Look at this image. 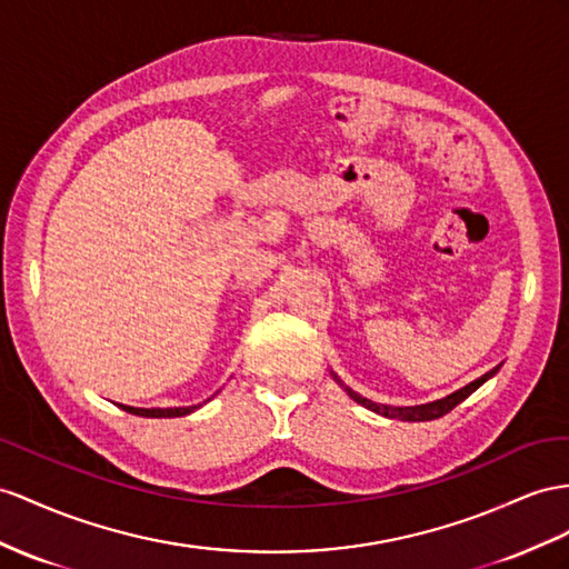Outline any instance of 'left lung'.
Returning a JSON list of instances; mask_svg holds the SVG:
<instances>
[{"label": "left lung", "mask_w": 569, "mask_h": 569, "mask_svg": "<svg viewBox=\"0 0 569 569\" xmlns=\"http://www.w3.org/2000/svg\"><path fill=\"white\" fill-rule=\"evenodd\" d=\"M500 370V366L498 368H492L490 372H486L483 377H478V380H473L471 385H466V387H461L459 391H455V395H449V397H445V399H437V401H430V403H420V406H385V403H375V401H370V399H366V397H360V395H356L353 389H348V387H343L346 391H348V397H351L353 401H358L360 406H366V409H370V411H375V413H380V416H387V418H399V420H411V423H416V420H435V418H442L445 413H449L451 409H455V406H459L466 397L469 395H473V391L483 385L486 380H490V377ZM333 380L337 382H341L337 375H333Z\"/></svg>", "instance_id": "1"}]
</instances>
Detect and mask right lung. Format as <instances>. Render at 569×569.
Instances as JSON below:
<instances>
[{"mask_svg":"<svg viewBox=\"0 0 569 569\" xmlns=\"http://www.w3.org/2000/svg\"><path fill=\"white\" fill-rule=\"evenodd\" d=\"M120 409H124L127 413H134V416H143V418H180V416H187L192 413L197 406H180V409H134V406H124L120 403Z\"/></svg>","mask_w":569,"mask_h":569,"instance_id":"add662e5","label":"right lung"}]
</instances>
